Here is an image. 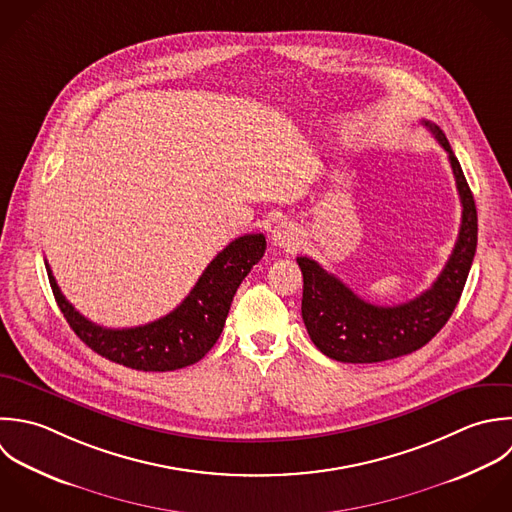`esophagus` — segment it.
<instances>
[{"instance_id":"esophagus-1","label":"esophagus","mask_w":512,"mask_h":512,"mask_svg":"<svg viewBox=\"0 0 512 512\" xmlns=\"http://www.w3.org/2000/svg\"><path fill=\"white\" fill-rule=\"evenodd\" d=\"M271 241H273L275 247H279V249L291 253V251H295V249L299 247V243H301V231H299V227H297L295 223H291V221H281V223L273 229Z\"/></svg>"}]
</instances>
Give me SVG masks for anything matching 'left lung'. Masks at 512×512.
<instances>
[{"mask_svg":"<svg viewBox=\"0 0 512 512\" xmlns=\"http://www.w3.org/2000/svg\"><path fill=\"white\" fill-rule=\"evenodd\" d=\"M423 125L449 153L457 181L463 217L455 249L431 289L395 307H379L361 299L317 261L297 257L303 273L301 315L311 341L329 359L381 363L409 355L445 327L461 299L477 251V207L443 129L427 119Z\"/></svg>","mask_w":512,"mask_h":512,"instance_id":"obj_1","label":"left lung"}]
</instances>
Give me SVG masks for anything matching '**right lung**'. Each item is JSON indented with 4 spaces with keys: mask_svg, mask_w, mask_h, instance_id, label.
<instances>
[{
    "mask_svg": "<svg viewBox=\"0 0 512 512\" xmlns=\"http://www.w3.org/2000/svg\"><path fill=\"white\" fill-rule=\"evenodd\" d=\"M263 233L231 241L201 273L191 293L165 317L131 327L105 329L85 319L59 291L45 263L55 301L73 333L97 355L135 371H175L203 359L217 343L233 295L265 253Z\"/></svg>",
    "mask_w": 512,
    "mask_h": 512,
    "instance_id": "add662e5",
    "label": "right lung"
}]
</instances>
